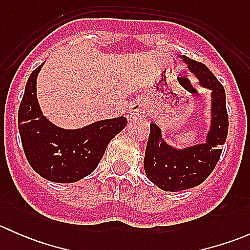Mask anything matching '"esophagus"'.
Returning <instances> with one entry per match:
<instances>
[{
	"label": "esophagus",
	"mask_w": 250,
	"mask_h": 250,
	"mask_svg": "<svg viewBox=\"0 0 250 250\" xmlns=\"http://www.w3.org/2000/svg\"><path fill=\"white\" fill-rule=\"evenodd\" d=\"M144 113H145V109H144L143 104H140V103H134V104L128 109V115H129V117L132 118V120L143 117Z\"/></svg>",
	"instance_id": "34e87169"
}]
</instances>
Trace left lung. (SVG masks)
I'll use <instances>...</instances> for the list:
<instances>
[{
  "label": "left lung",
  "mask_w": 250,
  "mask_h": 250,
  "mask_svg": "<svg viewBox=\"0 0 250 250\" xmlns=\"http://www.w3.org/2000/svg\"><path fill=\"white\" fill-rule=\"evenodd\" d=\"M190 72L195 75L203 88L211 90L210 127L206 141L185 148L167 144L162 130L155 123L150 125V135L144 158L147 178L161 190L176 192L202 184L215 168L229 132L226 94L213 72L196 60L183 57Z\"/></svg>",
  "instance_id": "8db88e82"
}]
</instances>
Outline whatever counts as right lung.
Returning a JSON list of instances; mask_svg holds the SVG:
<instances>
[{"label": "right lung", "instance_id": "obj_1", "mask_svg": "<svg viewBox=\"0 0 250 250\" xmlns=\"http://www.w3.org/2000/svg\"><path fill=\"white\" fill-rule=\"evenodd\" d=\"M43 64L32 71L18 111V127L27 162L53 183H76L95 170L107 145L127 125V118L98 121L78 129L53 125L42 113L36 80Z\"/></svg>", "mask_w": 250, "mask_h": 250}]
</instances>
